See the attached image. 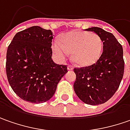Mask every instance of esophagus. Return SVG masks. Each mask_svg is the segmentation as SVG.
Listing matches in <instances>:
<instances>
[{
	"instance_id": "1",
	"label": "esophagus",
	"mask_w": 130,
	"mask_h": 130,
	"mask_svg": "<svg viewBox=\"0 0 130 130\" xmlns=\"http://www.w3.org/2000/svg\"><path fill=\"white\" fill-rule=\"evenodd\" d=\"M68 70H73V66L71 65H68Z\"/></svg>"
}]
</instances>
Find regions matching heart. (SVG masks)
Segmentation results:
<instances>
[{"instance_id":"b5f03b06","label":"heart","mask_w":130,"mask_h":130,"mask_svg":"<svg viewBox=\"0 0 130 130\" xmlns=\"http://www.w3.org/2000/svg\"><path fill=\"white\" fill-rule=\"evenodd\" d=\"M103 42L96 34L88 31H73L64 34L61 42L55 39L52 50L57 60H65L73 53V60L80 66H88L95 63L101 55Z\"/></svg>"}]
</instances>
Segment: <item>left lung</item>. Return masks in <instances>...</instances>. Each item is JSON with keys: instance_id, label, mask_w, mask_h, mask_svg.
<instances>
[{"instance_id": "1", "label": "left lung", "mask_w": 130, "mask_h": 130, "mask_svg": "<svg viewBox=\"0 0 130 130\" xmlns=\"http://www.w3.org/2000/svg\"><path fill=\"white\" fill-rule=\"evenodd\" d=\"M86 30L101 37L103 52L96 63L74 68L76 80L73 88L85 104L99 105L109 100L120 85L124 70L123 49L111 33L99 27Z\"/></svg>"}]
</instances>
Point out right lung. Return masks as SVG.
I'll use <instances>...</instances> for the list:
<instances>
[{
  "mask_svg": "<svg viewBox=\"0 0 130 130\" xmlns=\"http://www.w3.org/2000/svg\"><path fill=\"white\" fill-rule=\"evenodd\" d=\"M51 30L38 26L18 32L8 47L6 69L8 83L21 99L39 104L50 100L68 72L67 65L52 59Z\"/></svg>",
  "mask_w": 130,
  "mask_h": 130,
  "instance_id": "obj_1",
  "label": "right lung"
}]
</instances>
